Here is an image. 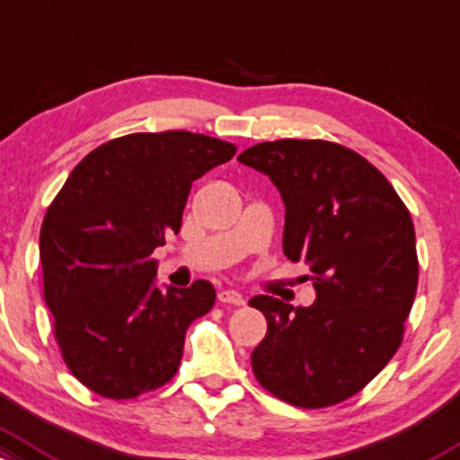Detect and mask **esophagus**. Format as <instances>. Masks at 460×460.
Returning <instances> with one entry per match:
<instances>
[{
  "mask_svg": "<svg viewBox=\"0 0 460 460\" xmlns=\"http://www.w3.org/2000/svg\"><path fill=\"white\" fill-rule=\"evenodd\" d=\"M218 301L220 304H229V305H244V296L240 295L238 290H220L218 292Z\"/></svg>",
  "mask_w": 460,
  "mask_h": 460,
  "instance_id": "34e87169",
  "label": "esophagus"
}]
</instances>
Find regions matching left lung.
Wrapping results in <instances>:
<instances>
[{"mask_svg":"<svg viewBox=\"0 0 460 460\" xmlns=\"http://www.w3.org/2000/svg\"><path fill=\"white\" fill-rule=\"evenodd\" d=\"M238 161L279 190L284 253L310 266L316 290L310 307L249 301L269 323L251 353L257 382L299 408L349 400L402 345L419 279L411 211L376 165L334 141H261Z\"/></svg>","mask_w":460,"mask_h":460,"instance_id":"obj_1","label":"left lung"}]
</instances>
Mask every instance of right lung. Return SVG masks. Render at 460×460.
I'll return each instance as SVG.
<instances>
[{
  "instance_id": "obj_1",
  "label": "right lung",
  "mask_w": 460,
  "mask_h": 460,
  "mask_svg": "<svg viewBox=\"0 0 460 460\" xmlns=\"http://www.w3.org/2000/svg\"><path fill=\"white\" fill-rule=\"evenodd\" d=\"M235 146L188 130L133 133L84 156L45 211L43 296L69 371L93 393L133 400L174 377L209 281L161 292L153 251L179 234L191 183Z\"/></svg>"
}]
</instances>
